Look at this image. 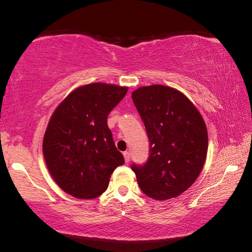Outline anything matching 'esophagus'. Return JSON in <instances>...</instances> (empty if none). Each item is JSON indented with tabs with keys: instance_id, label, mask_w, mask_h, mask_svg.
I'll return each mask as SVG.
<instances>
[{
	"instance_id": "34e87169",
	"label": "esophagus",
	"mask_w": 252,
	"mask_h": 252,
	"mask_svg": "<svg viewBox=\"0 0 252 252\" xmlns=\"http://www.w3.org/2000/svg\"><path fill=\"white\" fill-rule=\"evenodd\" d=\"M123 157H125V160H126V163H127V162H130V159H131V155H130V152H129V151H126V152H123Z\"/></svg>"
}]
</instances>
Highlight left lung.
Instances as JSON below:
<instances>
[{
	"mask_svg": "<svg viewBox=\"0 0 252 252\" xmlns=\"http://www.w3.org/2000/svg\"><path fill=\"white\" fill-rule=\"evenodd\" d=\"M132 100L150 142L146 163L131 165L140 189L155 200L176 198L192 186L203 168L206 123L192 102L173 88H139Z\"/></svg>",
	"mask_w": 252,
	"mask_h": 252,
	"instance_id": "left-lung-1",
	"label": "left lung"
}]
</instances>
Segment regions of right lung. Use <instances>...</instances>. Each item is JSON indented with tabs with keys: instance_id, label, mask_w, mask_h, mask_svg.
Returning <instances> with one entry per match:
<instances>
[{
	"instance_id": "obj_1",
	"label": "right lung",
	"mask_w": 252,
	"mask_h": 252,
	"mask_svg": "<svg viewBox=\"0 0 252 252\" xmlns=\"http://www.w3.org/2000/svg\"><path fill=\"white\" fill-rule=\"evenodd\" d=\"M127 92L114 84L75 89L52 114L43 139L51 176L66 193L93 199L109 186L114 169L125 163L108 126V116Z\"/></svg>"
}]
</instances>
